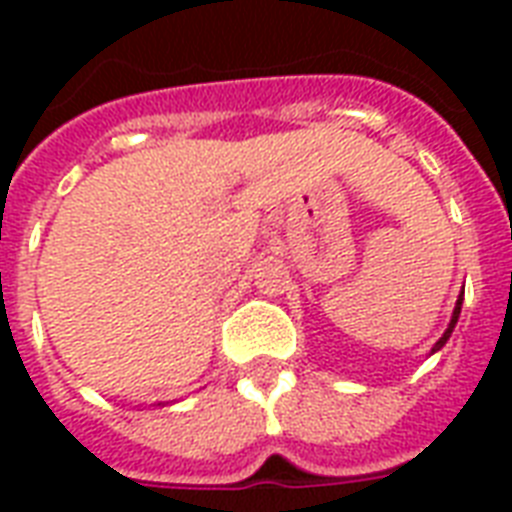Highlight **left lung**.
Returning <instances> with one entry per match:
<instances>
[{"instance_id":"1","label":"left lung","mask_w":512,"mask_h":512,"mask_svg":"<svg viewBox=\"0 0 512 512\" xmlns=\"http://www.w3.org/2000/svg\"><path fill=\"white\" fill-rule=\"evenodd\" d=\"M462 295H465V292H462ZM462 295H460V300H457V305H454V313H452V321H449V329H446V332H444V337H441V340H438L436 345H433V350H430V353H436V350H441V348H444V345H446V340H449V335H452L454 324H457V319H460Z\"/></svg>"}]
</instances>
